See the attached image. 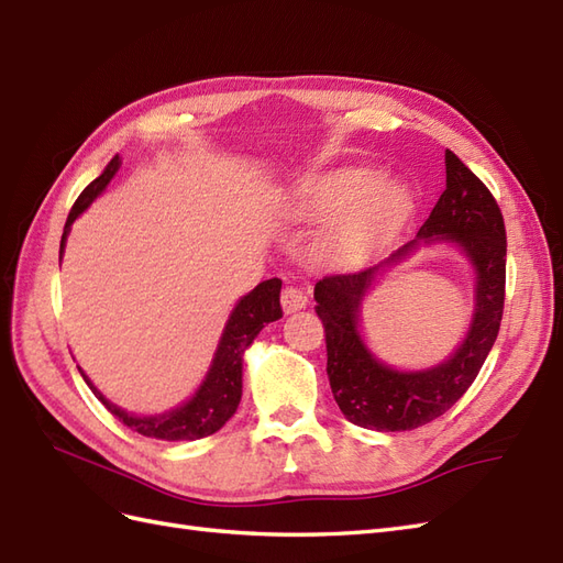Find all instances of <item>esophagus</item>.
<instances>
[{
    "instance_id": "obj_1",
    "label": "esophagus",
    "mask_w": 563,
    "mask_h": 563,
    "mask_svg": "<svg viewBox=\"0 0 563 563\" xmlns=\"http://www.w3.org/2000/svg\"><path fill=\"white\" fill-rule=\"evenodd\" d=\"M280 301H283V311H285V313H295V311L307 309L309 297H307V292L301 290V287L287 285L285 290H283V297H280Z\"/></svg>"
}]
</instances>
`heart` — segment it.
<instances>
[{
	"label": "heart",
	"mask_w": 563,
	"mask_h": 563,
	"mask_svg": "<svg viewBox=\"0 0 563 563\" xmlns=\"http://www.w3.org/2000/svg\"><path fill=\"white\" fill-rule=\"evenodd\" d=\"M295 219L325 221L318 254L336 266L361 264L404 227L412 200L404 184L377 181L367 167H342L301 181L287 202Z\"/></svg>",
	"instance_id": "b5f03b06"
}]
</instances>
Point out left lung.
Segmentation results:
<instances>
[{"label": "left lung", "mask_w": 563, "mask_h": 563, "mask_svg": "<svg viewBox=\"0 0 563 563\" xmlns=\"http://www.w3.org/2000/svg\"><path fill=\"white\" fill-rule=\"evenodd\" d=\"M457 242L477 271V309L468 336L445 364L420 374H398L379 364L357 334V311L382 265L420 242ZM507 235L505 219L486 184L445 151V190L417 238L387 262L358 273H336L316 283V313L323 320L328 377L336 406L349 422L377 431H410L451 410L472 387L490 353L505 311Z\"/></svg>", "instance_id": "obj_1"}]
</instances>
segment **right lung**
<instances>
[{
  "mask_svg": "<svg viewBox=\"0 0 563 563\" xmlns=\"http://www.w3.org/2000/svg\"><path fill=\"white\" fill-rule=\"evenodd\" d=\"M118 169H120V157L115 155L110 159L99 179H93L82 192H79V198L75 200L73 210L68 214L66 229H63L60 256H63V247H66V238H68L73 221L87 210V207L93 202V198L99 196L112 176H115ZM280 285H283V280H278V278L264 280L256 285L250 295H245L235 303V309L227 323V330H223V334H221V342L217 346L210 373H207L196 396H192L181 408H176L165 415L136 417V415L120 410L118 406H112L110 400H106L103 394L93 387L85 373H82V377L89 384L93 396L99 398L101 404L112 415H115L124 427H130L132 431H139L141 437L159 439V441H196V439L210 437V433L219 431L223 424H227L233 417V412L238 410L240 396H243V353H245V349L254 342V336L262 332V328L266 323H273V320L283 318Z\"/></svg>",
  "mask_w": 563,
  "mask_h": 563,
  "instance_id": "1",
  "label": "right lung"
}]
</instances>
